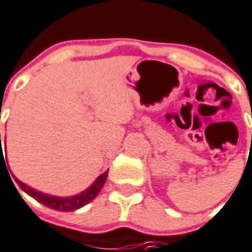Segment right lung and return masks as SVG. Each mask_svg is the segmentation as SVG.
I'll list each match as a JSON object with an SVG mask.
<instances>
[{
    "label": "right lung",
    "instance_id": "obj_1",
    "mask_svg": "<svg viewBox=\"0 0 252 252\" xmlns=\"http://www.w3.org/2000/svg\"><path fill=\"white\" fill-rule=\"evenodd\" d=\"M0 152H1L0 160H2L1 133H0ZM107 176H108V172H104L103 174H100L99 177L96 178L95 182H94L88 189H86L84 191L79 193V194L72 195V197H64V198H63V197H55V195H49V194H45V193H41V191H36V190H34L32 188H30V186L25 185L24 182H21L19 180H17V178H15V181H17L19 188L24 190L25 193H28L30 197L36 199V201H38V202H41L42 205H45V206L58 211H74L76 210V209H80V207H83L84 205L90 203L92 199L95 198L96 195L99 194V191H100L103 185H104L105 180H107ZM11 182H13V180H11Z\"/></svg>",
    "mask_w": 252,
    "mask_h": 252
}]
</instances>
